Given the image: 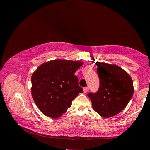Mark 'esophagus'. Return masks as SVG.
Wrapping results in <instances>:
<instances>
[{
  "instance_id": "obj_1",
  "label": "esophagus",
  "mask_w": 150,
  "mask_h": 150,
  "mask_svg": "<svg viewBox=\"0 0 150 150\" xmlns=\"http://www.w3.org/2000/svg\"><path fill=\"white\" fill-rule=\"evenodd\" d=\"M83 91H84V93L88 92V91H89V88H84L83 89Z\"/></svg>"
}]
</instances>
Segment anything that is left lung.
<instances>
[{
	"mask_svg": "<svg viewBox=\"0 0 150 150\" xmlns=\"http://www.w3.org/2000/svg\"><path fill=\"white\" fill-rule=\"evenodd\" d=\"M96 64L99 89L88 96L94 111L102 117H112L124 109L131 99L133 81L129 74L119 66L99 62Z\"/></svg>",
	"mask_w": 150,
	"mask_h": 150,
	"instance_id": "obj_1",
	"label": "left lung"
}]
</instances>
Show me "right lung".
Listing matches in <instances>:
<instances>
[{"label":"right lung","instance_id":"obj_1","mask_svg":"<svg viewBox=\"0 0 150 150\" xmlns=\"http://www.w3.org/2000/svg\"><path fill=\"white\" fill-rule=\"evenodd\" d=\"M83 64L81 61L54 59L39 66L31 76V96L46 116L58 119L83 93L74 74Z\"/></svg>","mask_w":150,"mask_h":150}]
</instances>
